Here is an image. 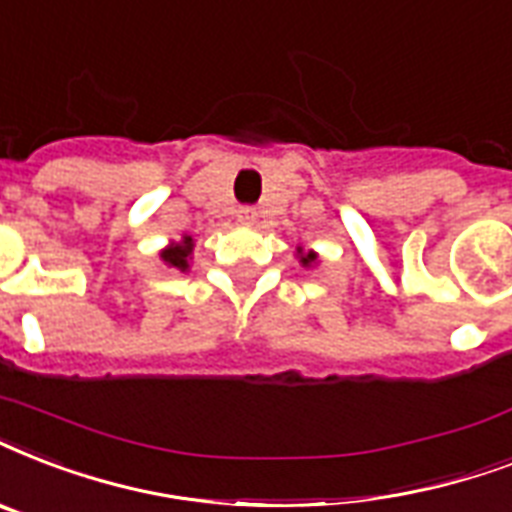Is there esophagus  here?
Returning a JSON list of instances; mask_svg holds the SVG:
<instances>
[{"label": "esophagus", "mask_w": 512, "mask_h": 512, "mask_svg": "<svg viewBox=\"0 0 512 512\" xmlns=\"http://www.w3.org/2000/svg\"><path fill=\"white\" fill-rule=\"evenodd\" d=\"M257 209L255 207H241L239 212H236V220H239L241 225H255L257 223Z\"/></svg>", "instance_id": "esophagus-1"}]
</instances>
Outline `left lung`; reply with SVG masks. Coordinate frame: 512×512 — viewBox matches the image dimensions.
I'll return each instance as SVG.
<instances>
[{"mask_svg":"<svg viewBox=\"0 0 512 512\" xmlns=\"http://www.w3.org/2000/svg\"><path fill=\"white\" fill-rule=\"evenodd\" d=\"M297 260H300V265H303V268H316V265H319V255H316L313 249H308V252H305L303 247H297Z\"/></svg>","mask_w":512,"mask_h":512,"instance_id":"8db88e82","label":"left lung"}]
</instances>
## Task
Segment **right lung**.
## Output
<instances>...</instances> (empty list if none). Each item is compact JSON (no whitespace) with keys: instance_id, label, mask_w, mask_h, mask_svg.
Here are the masks:
<instances>
[{"instance_id":"add662e5","label":"right lung","mask_w":512,"mask_h":512,"mask_svg":"<svg viewBox=\"0 0 512 512\" xmlns=\"http://www.w3.org/2000/svg\"><path fill=\"white\" fill-rule=\"evenodd\" d=\"M193 247H196L193 236L183 233V239L170 241V244H167V247L159 252V257H162V263L167 265V268H175V271H180V273H188L191 271Z\"/></svg>"}]
</instances>
